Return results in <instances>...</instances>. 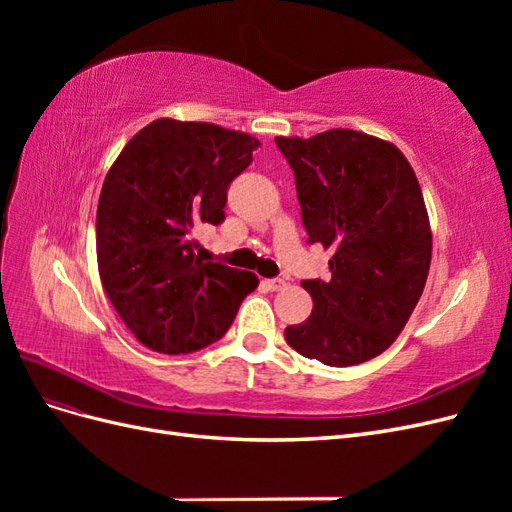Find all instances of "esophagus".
<instances>
[{"instance_id":"1","label":"esophagus","mask_w":512,"mask_h":512,"mask_svg":"<svg viewBox=\"0 0 512 512\" xmlns=\"http://www.w3.org/2000/svg\"><path fill=\"white\" fill-rule=\"evenodd\" d=\"M265 286L273 292L277 290H284L286 288V280H282V277H275V280H265Z\"/></svg>"}]
</instances>
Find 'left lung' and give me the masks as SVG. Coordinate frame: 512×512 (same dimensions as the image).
I'll return each mask as SVG.
<instances>
[{
	"instance_id": "1",
	"label": "left lung",
	"mask_w": 512,
	"mask_h": 512,
	"mask_svg": "<svg viewBox=\"0 0 512 512\" xmlns=\"http://www.w3.org/2000/svg\"><path fill=\"white\" fill-rule=\"evenodd\" d=\"M294 170L309 243L331 250V280H305L314 309L286 342L331 367L365 363L404 331L421 299L431 228L421 185L393 143L333 128L277 136Z\"/></svg>"
}]
</instances>
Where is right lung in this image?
I'll list each match as a JSON object with an SVG mask.
<instances>
[{"label":"right lung","mask_w":512,"mask_h":512,"mask_svg":"<svg viewBox=\"0 0 512 512\" xmlns=\"http://www.w3.org/2000/svg\"><path fill=\"white\" fill-rule=\"evenodd\" d=\"M258 145L215 123L164 117L136 132L106 173L96 215L100 280L153 352L218 342L258 286L250 271L200 260L192 237L198 224L224 220L228 185Z\"/></svg>","instance_id":"right-lung-1"}]
</instances>
